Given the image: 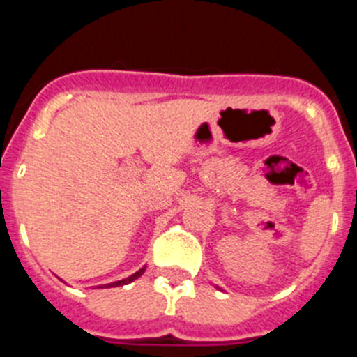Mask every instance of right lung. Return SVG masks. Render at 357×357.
Segmentation results:
<instances>
[{
	"label": "right lung",
	"mask_w": 357,
	"mask_h": 357,
	"mask_svg": "<svg viewBox=\"0 0 357 357\" xmlns=\"http://www.w3.org/2000/svg\"><path fill=\"white\" fill-rule=\"evenodd\" d=\"M144 270H146V266H143V268H141V270H137V272H135V273H132V275L127 277V279L116 280V282H110V284H105V286H98V288H118V286L128 284V282H132V280H135V279H137V277L143 275Z\"/></svg>",
	"instance_id": "1"
}]
</instances>
